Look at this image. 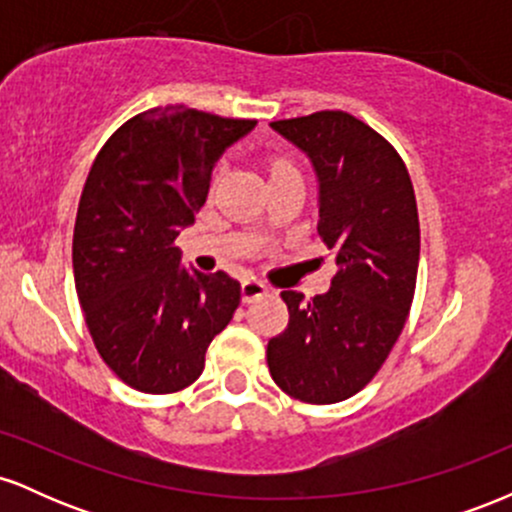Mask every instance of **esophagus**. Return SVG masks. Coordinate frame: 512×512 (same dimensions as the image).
Segmentation results:
<instances>
[{
  "label": "esophagus",
  "mask_w": 512,
  "mask_h": 512,
  "mask_svg": "<svg viewBox=\"0 0 512 512\" xmlns=\"http://www.w3.org/2000/svg\"><path fill=\"white\" fill-rule=\"evenodd\" d=\"M267 291H269L267 286H264L262 281H257V279H248V281H243V284H240V298H243V303H252L255 298L264 296Z\"/></svg>",
  "instance_id": "esophagus-1"
}]
</instances>
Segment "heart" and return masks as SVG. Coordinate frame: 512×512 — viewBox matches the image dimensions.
I'll return each instance as SVG.
<instances>
[{"instance_id": "b5f03b06", "label": "heart", "mask_w": 512, "mask_h": 512, "mask_svg": "<svg viewBox=\"0 0 512 512\" xmlns=\"http://www.w3.org/2000/svg\"><path fill=\"white\" fill-rule=\"evenodd\" d=\"M262 173L264 178H267V185H276V182H286V180H301V173H298L296 163L281 154L264 156Z\"/></svg>"}]
</instances>
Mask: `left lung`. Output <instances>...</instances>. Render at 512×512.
Instances as JSON below:
<instances>
[{
    "label": "left lung",
    "instance_id": "8db88e82",
    "mask_svg": "<svg viewBox=\"0 0 512 512\" xmlns=\"http://www.w3.org/2000/svg\"><path fill=\"white\" fill-rule=\"evenodd\" d=\"M272 129L313 163L317 233L337 255V274L313 301L281 291L289 325L269 339V373L286 395L334 404L373 380L407 322L421 245L414 187L395 146L342 110Z\"/></svg>",
    "mask_w": 512,
    "mask_h": 512
}]
</instances>
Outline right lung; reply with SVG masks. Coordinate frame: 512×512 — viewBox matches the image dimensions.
<instances>
[{"instance_id":"right-lung-1","label":"right lung","mask_w":512,"mask_h":512,"mask_svg":"<svg viewBox=\"0 0 512 512\" xmlns=\"http://www.w3.org/2000/svg\"><path fill=\"white\" fill-rule=\"evenodd\" d=\"M255 120L185 105L132 117L93 161L74 226V284L88 332L122 383L149 395L192 385L231 322L240 284L187 272L175 238L195 223L211 170Z\"/></svg>"}]
</instances>
